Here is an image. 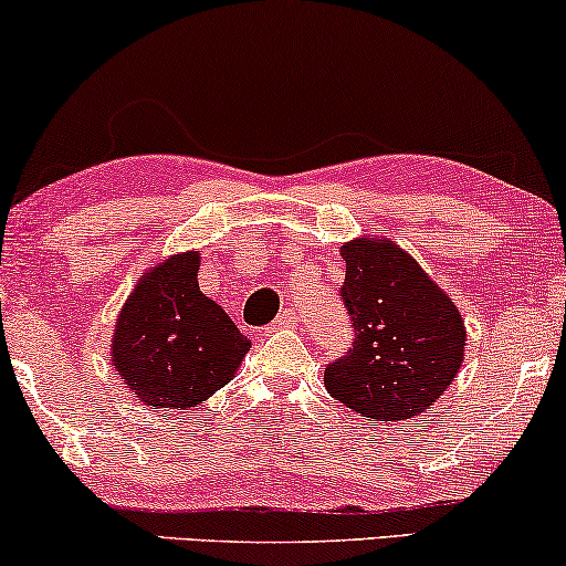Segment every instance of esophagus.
<instances>
[{
	"instance_id": "obj_1",
	"label": "esophagus",
	"mask_w": 566,
	"mask_h": 566,
	"mask_svg": "<svg viewBox=\"0 0 566 566\" xmlns=\"http://www.w3.org/2000/svg\"><path fill=\"white\" fill-rule=\"evenodd\" d=\"M298 324V314L293 312V308H285V312H281L275 316L273 322H270L268 329H283V327H296Z\"/></svg>"
}]
</instances>
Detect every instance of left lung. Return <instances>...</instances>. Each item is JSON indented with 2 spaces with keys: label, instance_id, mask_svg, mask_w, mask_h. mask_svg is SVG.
<instances>
[{
  "label": "left lung",
  "instance_id": "obj_1",
  "mask_svg": "<svg viewBox=\"0 0 566 566\" xmlns=\"http://www.w3.org/2000/svg\"><path fill=\"white\" fill-rule=\"evenodd\" d=\"M339 289L353 345L324 368L327 391L370 420H407L459 374L467 345L459 308L428 273L384 239L343 250Z\"/></svg>",
  "mask_w": 566,
  "mask_h": 566
}]
</instances>
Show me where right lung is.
Wrapping results in <instances>:
<instances>
[{
  "instance_id": "add662e5",
  "label": "right lung",
  "mask_w": 566,
  "mask_h": 566,
  "mask_svg": "<svg viewBox=\"0 0 566 566\" xmlns=\"http://www.w3.org/2000/svg\"><path fill=\"white\" fill-rule=\"evenodd\" d=\"M198 254H175L142 277L115 324L113 360L146 405L196 407L229 384L250 339L198 285Z\"/></svg>"
}]
</instances>
